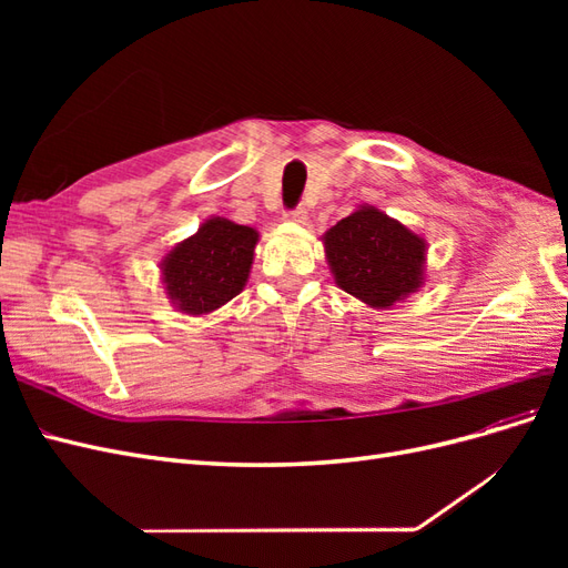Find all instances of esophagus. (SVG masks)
Listing matches in <instances>:
<instances>
[{
  "instance_id": "obj_1",
  "label": "esophagus",
  "mask_w": 568,
  "mask_h": 568,
  "mask_svg": "<svg viewBox=\"0 0 568 568\" xmlns=\"http://www.w3.org/2000/svg\"><path fill=\"white\" fill-rule=\"evenodd\" d=\"M284 217H286V220H291V222H305V220H307V211L303 209V205H296V209L286 211V213H284Z\"/></svg>"
}]
</instances>
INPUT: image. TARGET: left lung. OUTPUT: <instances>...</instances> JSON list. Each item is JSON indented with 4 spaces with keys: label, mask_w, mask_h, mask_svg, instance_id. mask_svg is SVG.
Segmentation results:
<instances>
[{
    "label": "left lung",
    "mask_w": 568,
    "mask_h": 568,
    "mask_svg": "<svg viewBox=\"0 0 568 568\" xmlns=\"http://www.w3.org/2000/svg\"><path fill=\"white\" fill-rule=\"evenodd\" d=\"M324 248L338 286L374 307H388L422 284L424 242L376 209L336 222Z\"/></svg>",
    "instance_id": "8db88e82"
}]
</instances>
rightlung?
I'll use <instances>...</instances> for the list:
<instances>
[{
  "label": "right lung",
  "mask_w": 568,
  "mask_h": 568,
  "mask_svg": "<svg viewBox=\"0 0 568 568\" xmlns=\"http://www.w3.org/2000/svg\"><path fill=\"white\" fill-rule=\"evenodd\" d=\"M257 232L230 220L203 222L163 263V282L180 311L211 313L232 301L248 280Z\"/></svg>",
  "instance_id": "1"
}]
</instances>
